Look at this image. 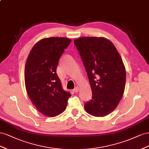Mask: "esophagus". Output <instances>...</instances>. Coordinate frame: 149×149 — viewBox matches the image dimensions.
Listing matches in <instances>:
<instances>
[{"label": "esophagus", "mask_w": 149, "mask_h": 149, "mask_svg": "<svg viewBox=\"0 0 149 149\" xmlns=\"http://www.w3.org/2000/svg\"><path fill=\"white\" fill-rule=\"evenodd\" d=\"M79 90H80L79 87L78 86H77V87H76L74 89V92H75V93H77V92H78L79 91Z\"/></svg>", "instance_id": "esophagus-1"}]
</instances>
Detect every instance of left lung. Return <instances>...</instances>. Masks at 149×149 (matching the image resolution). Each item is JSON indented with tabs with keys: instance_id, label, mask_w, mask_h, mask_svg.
<instances>
[{
	"instance_id": "8db88e82",
	"label": "left lung",
	"mask_w": 149,
	"mask_h": 149,
	"mask_svg": "<svg viewBox=\"0 0 149 149\" xmlns=\"http://www.w3.org/2000/svg\"><path fill=\"white\" fill-rule=\"evenodd\" d=\"M90 82L92 99L84 105L95 117L112 112L124 94L126 72L116 47L104 37H84L74 40Z\"/></svg>"
}]
</instances>
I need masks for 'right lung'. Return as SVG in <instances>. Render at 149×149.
Instances as JSON below:
<instances>
[{"instance_id": "add662e5", "label": "right lung", "mask_w": 149, "mask_h": 149, "mask_svg": "<svg viewBox=\"0 0 149 149\" xmlns=\"http://www.w3.org/2000/svg\"><path fill=\"white\" fill-rule=\"evenodd\" d=\"M65 37L45 38L30 52L25 66L27 94L37 109L44 116L56 117L66 109L70 92L62 88L57 74L59 58L70 44Z\"/></svg>"}]
</instances>
